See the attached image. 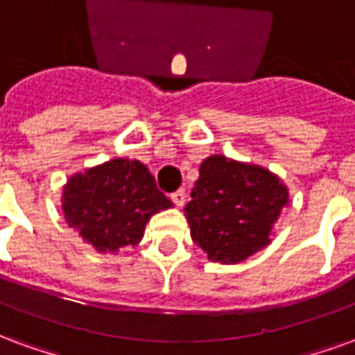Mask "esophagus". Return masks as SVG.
<instances>
[{"mask_svg":"<svg viewBox=\"0 0 355 355\" xmlns=\"http://www.w3.org/2000/svg\"><path fill=\"white\" fill-rule=\"evenodd\" d=\"M185 198H187V193H185V189H178L175 193H172V200H174L175 206H183L185 204Z\"/></svg>","mask_w":355,"mask_h":355,"instance_id":"1","label":"esophagus"}]
</instances>
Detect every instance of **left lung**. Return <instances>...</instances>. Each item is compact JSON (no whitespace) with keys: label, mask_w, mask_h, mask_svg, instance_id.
<instances>
[{"label":"left lung","mask_w":355,"mask_h":355,"mask_svg":"<svg viewBox=\"0 0 355 355\" xmlns=\"http://www.w3.org/2000/svg\"><path fill=\"white\" fill-rule=\"evenodd\" d=\"M289 189L268 168L209 155L185 206L191 238L214 263L236 265L272 242Z\"/></svg>","instance_id":"8db88e82"}]
</instances>
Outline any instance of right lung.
<instances>
[{
    "mask_svg": "<svg viewBox=\"0 0 355 355\" xmlns=\"http://www.w3.org/2000/svg\"><path fill=\"white\" fill-rule=\"evenodd\" d=\"M66 223L100 253L138 245L155 214L172 208L139 160L111 159L69 175L62 187Z\"/></svg>",
    "mask_w": 355,
    "mask_h": 355,
    "instance_id": "add662e5",
    "label": "right lung"
}]
</instances>
